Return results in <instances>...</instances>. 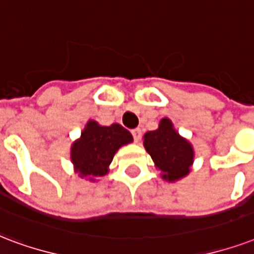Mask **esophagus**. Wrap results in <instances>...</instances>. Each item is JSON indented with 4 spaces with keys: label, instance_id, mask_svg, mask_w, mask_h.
Listing matches in <instances>:
<instances>
[{
    "label": "esophagus",
    "instance_id": "obj_1",
    "mask_svg": "<svg viewBox=\"0 0 254 254\" xmlns=\"http://www.w3.org/2000/svg\"><path fill=\"white\" fill-rule=\"evenodd\" d=\"M131 134H133V138H134L135 142H138L141 138V129L140 127H135V129H133L131 130Z\"/></svg>",
    "mask_w": 254,
    "mask_h": 254
}]
</instances>
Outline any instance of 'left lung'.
Returning a JSON list of instances; mask_svg holds the SVG:
<instances>
[{"instance_id": "8db88e82", "label": "left lung", "mask_w": 254, "mask_h": 254, "mask_svg": "<svg viewBox=\"0 0 254 254\" xmlns=\"http://www.w3.org/2000/svg\"><path fill=\"white\" fill-rule=\"evenodd\" d=\"M144 146L156 166L161 169L164 180L176 181L189 173L193 149L174 130L170 120H161L158 129L145 133Z\"/></svg>"}]
</instances>
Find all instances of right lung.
Segmentation results:
<instances>
[{
    "label": "right lung",
    "instance_id": "right-lung-1",
    "mask_svg": "<svg viewBox=\"0 0 254 254\" xmlns=\"http://www.w3.org/2000/svg\"><path fill=\"white\" fill-rule=\"evenodd\" d=\"M131 140L129 130L119 124L101 127L96 121H89L80 140L73 144L71 161L81 177L104 176L108 173L114 153Z\"/></svg>",
    "mask_w": 254,
    "mask_h": 254
}]
</instances>
